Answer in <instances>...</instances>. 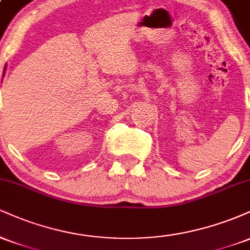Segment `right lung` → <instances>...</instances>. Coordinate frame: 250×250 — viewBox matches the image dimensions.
Masks as SVG:
<instances>
[{
  "instance_id": "add662e5",
  "label": "right lung",
  "mask_w": 250,
  "mask_h": 250,
  "mask_svg": "<svg viewBox=\"0 0 250 250\" xmlns=\"http://www.w3.org/2000/svg\"><path fill=\"white\" fill-rule=\"evenodd\" d=\"M4 70H5V67H4Z\"/></svg>"
}]
</instances>
